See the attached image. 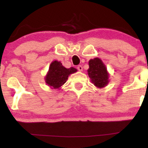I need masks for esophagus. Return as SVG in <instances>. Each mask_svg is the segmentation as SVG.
Instances as JSON below:
<instances>
[{
	"label": "esophagus",
	"mask_w": 148,
	"mask_h": 148,
	"mask_svg": "<svg viewBox=\"0 0 148 148\" xmlns=\"http://www.w3.org/2000/svg\"><path fill=\"white\" fill-rule=\"evenodd\" d=\"M77 69H78V70L80 71V72H81V71H83V67H82V66H81V65H79V66H78Z\"/></svg>",
	"instance_id": "34e87169"
}]
</instances>
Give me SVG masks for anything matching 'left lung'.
I'll list each match as a JSON object with an SVG mask.
<instances>
[{
  "instance_id": "1",
  "label": "left lung",
  "mask_w": 148,
  "mask_h": 148,
  "mask_svg": "<svg viewBox=\"0 0 148 148\" xmlns=\"http://www.w3.org/2000/svg\"><path fill=\"white\" fill-rule=\"evenodd\" d=\"M88 74L91 82L97 88H103L109 83V74L102 60L99 58L90 59L88 62Z\"/></svg>"
}]
</instances>
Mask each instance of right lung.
Masks as SVG:
<instances>
[{
  "label": "right lung",
  "instance_id": "1",
  "mask_svg": "<svg viewBox=\"0 0 148 148\" xmlns=\"http://www.w3.org/2000/svg\"><path fill=\"white\" fill-rule=\"evenodd\" d=\"M77 72L74 67L66 68L60 61L53 60L49 66V71L45 76V82L52 89L60 90L65 84L70 74Z\"/></svg>",
  "mask_w": 148,
  "mask_h": 148
}]
</instances>
